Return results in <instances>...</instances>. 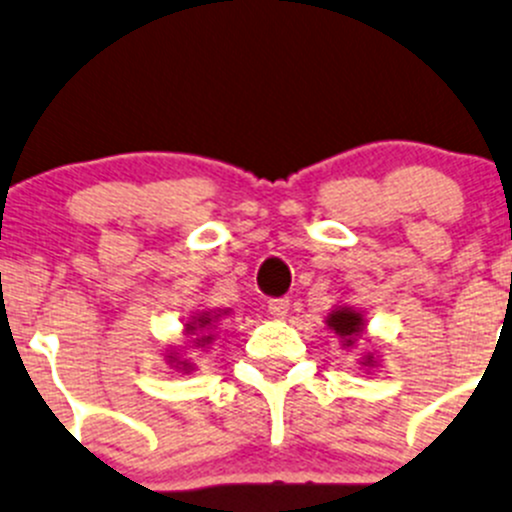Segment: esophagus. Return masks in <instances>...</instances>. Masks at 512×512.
Instances as JSON below:
<instances>
[{
    "label": "esophagus",
    "mask_w": 512,
    "mask_h": 512,
    "mask_svg": "<svg viewBox=\"0 0 512 512\" xmlns=\"http://www.w3.org/2000/svg\"><path fill=\"white\" fill-rule=\"evenodd\" d=\"M267 309H270L272 317L285 319V317H287V312H289V297H277V299H270V302H267Z\"/></svg>",
    "instance_id": "esophagus-1"
}]
</instances>
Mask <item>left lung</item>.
Returning <instances> with one entry per match:
<instances>
[{"instance_id":"8db88e82","label":"left lung","mask_w":512,"mask_h":512,"mask_svg":"<svg viewBox=\"0 0 512 512\" xmlns=\"http://www.w3.org/2000/svg\"><path fill=\"white\" fill-rule=\"evenodd\" d=\"M327 327L332 329L334 334H339V337L344 339V347H352V344L356 342V337H359V334H364L366 322H364V314L356 312L354 307H347V304H342V307H337L327 317ZM361 364L369 366V369H371V366H376L374 354H366Z\"/></svg>"}]
</instances>
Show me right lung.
Wrapping results in <instances>:
<instances>
[{"instance_id":"right-lung-1","label":"right lung","mask_w":512,"mask_h":512,"mask_svg":"<svg viewBox=\"0 0 512 512\" xmlns=\"http://www.w3.org/2000/svg\"><path fill=\"white\" fill-rule=\"evenodd\" d=\"M218 317H220V314L200 312L198 317H193L188 324H185V332L195 334V337H198V339H195V342H193L195 347H205V344L213 342V334H208V329H213V324L218 322ZM168 361H170V364H175V369H180V371H190V369H193V364H190L188 359L180 361L178 354H175V352L168 356Z\"/></svg>"}]
</instances>
